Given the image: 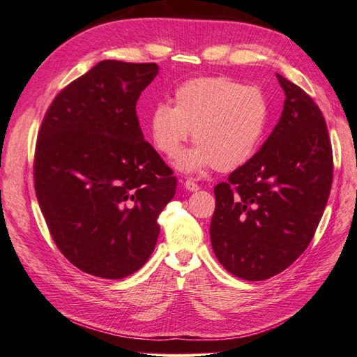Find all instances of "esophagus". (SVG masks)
Returning <instances> with one entry per match:
<instances>
[{"label":"esophagus","mask_w":357,"mask_h":357,"mask_svg":"<svg viewBox=\"0 0 357 357\" xmlns=\"http://www.w3.org/2000/svg\"><path fill=\"white\" fill-rule=\"evenodd\" d=\"M184 187L187 188V190H190V192H196V190H199V185L196 184L193 179H185Z\"/></svg>","instance_id":"obj_1"}]
</instances>
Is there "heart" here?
<instances>
[{
  "mask_svg": "<svg viewBox=\"0 0 357 357\" xmlns=\"http://www.w3.org/2000/svg\"><path fill=\"white\" fill-rule=\"evenodd\" d=\"M173 104L151 110L149 132L159 153L174 158L192 130L196 147L178 161L184 170L239 169L255 156L270 121L262 90L229 77L188 79L176 89Z\"/></svg>",
  "mask_w": 357,
  "mask_h": 357,
  "instance_id": "heart-1",
  "label": "heart"
}]
</instances>
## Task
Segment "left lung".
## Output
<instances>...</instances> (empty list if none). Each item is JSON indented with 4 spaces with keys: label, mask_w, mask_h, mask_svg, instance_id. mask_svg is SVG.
<instances>
[{
    "label": "left lung",
    "mask_w": 357,
    "mask_h": 357,
    "mask_svg": "<svg viewBox=\"0 0 357 357\" xmlns=\"http://www.w3.org/2000/svg\"><path fill=\"white\" fill-rule=\"evenodd\" d=\"M285 92L279 123L255 156L215 187L211 247L231 275L264 280L312 242L333 183V150L321 109L278 73Z\"/></svg>",
    "instance_id": "1"
}]
</instances>
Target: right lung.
Listing matches in <instances>:
<instances>
[{
  "mask_svg": "<svg viewBox=\"0 0 357 357\" xmlns=\"http://www.w3.org/2000/svg\"><path fill=\"white\" fill-rule=\"evenodd\" d=\"M155 63L105 59L53 98L38 130L33 184L66 259L121 279L147 262L178 179L144 139L136 104Z\"/></svg>",
  "mask_w": 357,
  "mask_h": 357,
  "instance_id": "right-lung-1",
  "label": "right lung"
}]
</instances>
